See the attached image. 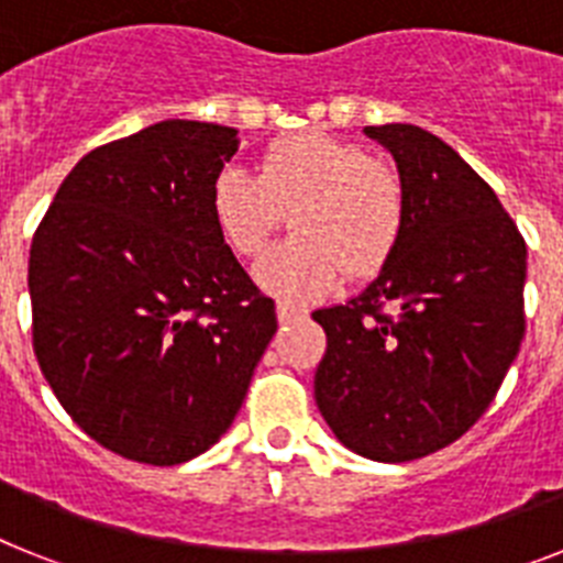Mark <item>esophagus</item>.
Wrapping results in <instances>:
<instances>
[{
	"instance_id": "1",
	"label": "esophagus",
	"mask_w": 563,
	"mask_h": 563,
	"mask_svg": "<svg viewBox=\"0 0 563 563\" xmlns=\"http://www.w3.org/2000/svg\"><path fill=\"white\" fill-rule=\"evenodd\" d=\"M307 310L305 307H296L290 301H276V318L282 324H290V321H298V318H305Z\"/></svg>"
}]
</instances>
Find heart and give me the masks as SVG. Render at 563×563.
I'll list each match as a JSON object with an SVG mask.
<instances>
[{
	"instance_id": "heart-1",
	"label": "heart",
	"mask_w": 563,
	"mask_h": 563,
	"mask_svg": "<svg viewBox=\"0 0 563 563\" xmlns=\"http://www.w3.org/2000/svg\"><path fill=\"white\" fill-rule=\"evenodd\" d=\"M213 222L239 253L262 251L290 213L296 236L253 267L262 290L287 301L324 296L352 276L380 271L406 225V186L361 143L305 132L267 146L258 177L225 168L211 188Z\"/></svg>"
}]
</instances>
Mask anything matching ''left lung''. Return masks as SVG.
I'll list each match as a JSON object with an SVG mask.
<instances>
[{"instance_id": "1", "label": "left lung", "mask_w": 563, "mask_h": 563, "mask_svg": "<svg viewBox=\"0 0 563 563\" xmlns=\"http://www.w3.org/2000/svg\"><path fill=\"white\" fill-rule=\"evenodd\" d=\"M363 132L395 157L406 225L366 290L312 312L327 332L316 402L350 451L409 462L460 440L519 355L527 245L494 188L437 134Z\"/></svg>"}]
</instances>
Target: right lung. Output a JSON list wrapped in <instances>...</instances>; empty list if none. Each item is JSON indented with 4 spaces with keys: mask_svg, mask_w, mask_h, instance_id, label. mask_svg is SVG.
Returning a JSON list of instances; mask_svg holds the SVG:
<instances>
[{
    "mask_svg": "<svg viewBox=\"0 0 563 563\" xmlns=\"http://www.w3.org/2000/svg\"><path fill=\"white\" fill-rule=\"evenodd\" d=\"M236 129L161 121L89 152L30 245L33 350L103 449L180 465L231 429L276 332L213 222Z\"/></svg>",
    "mask_w": 563,
    "mask_h": 563,
    "instance_id": "1",
    "label": "right lung"
}]
</instances>
